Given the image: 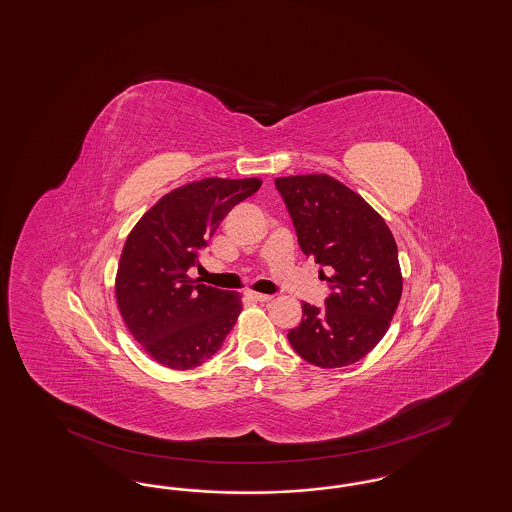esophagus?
Listing matches in <instances>:
<instances>
[{
  "label": "esophagus",
  "instance_id": "1",
  "mask_svg": "<svg viewBox=\"0 0 512 512\" xmlns=\"http://www.w3.org/2000/svg\"><path fill=\"white\" fill-rule=\"evenodd\" d=\"M246 295L247 299L255 300V302H268V300H272V295H265V293H253V291H249Z\"/></svg>",
  "mask_w": 512,
  "mask_h": 512
}]
</instances>
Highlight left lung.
I'll return each instance as SVG.
<instances>
[{"label":"left lung","mask_w":512,"mask_h":512,"mask_svg":"<svg viewBox=\"0 0 512 512\" xmlns=\"http://www.w3.org/2000/svg\"><path fill=\"white\" fill-rule=\"evenodd\" d=\"M304 255L331 272L325 306L302 302V321L287 338L321 369L346 367L384 338L403 293L397 244L371 206L327 174L278 177Z\"/></svg>","instance_id":"1"}]
</instances>
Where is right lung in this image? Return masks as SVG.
Returning a JSON list of instances; mask_svg holds the SVG:
<instances>
[{
	"instance_id": "obj_1",
	"label": "right lung",
	"mask_w": 512,
	"mask_h": 512,
	"mask_svg": "<svg viewBox=\"0 0 512 512\" xmlns=\"http://www.w3.org/2000/svg\"><path fill=\"white\" fill-rule=\"evenodd\" d=\"M261 179L208 177L164 194L128 234L115 295L124 323L157 363L187 371L219 352L242 312L234 291L189 280L198 255Z\"/></svg>"
}]
</instances>
